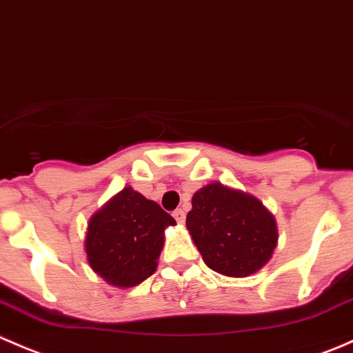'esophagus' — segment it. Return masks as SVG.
Instances as JSON below:
<instances>
[{"instance_id":"esophagus-1","label":"esophagus","mask_w":353,"mask_h":353,"mask_svg":"<svg viewBox=\"0 0 353 353\" xmlns=\"http://www.w3.org/2000/svg\"><path fill=\"white\" fill-rule=\"evenodd\" d=\"M173 218L176 219V223H185V212L181 209H176V211H173Z\"/></svg>"}]
</instances>
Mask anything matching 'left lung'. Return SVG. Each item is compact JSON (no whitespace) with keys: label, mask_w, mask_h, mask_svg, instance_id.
I'll return each instance as SVG.
<instances>
[{"label":"left lung","mask_w":353,"mask_h":353,"mask_svg":"<svg viewBox=\"0 0 353 353\" xmlns=\"http://www.w3.org/2000/svg\"><path fill=\"white\" fill-rule=\"evenodd\" d=\"M187 230L204 263L232 278L257 273L278 243L276 221L263 202L219 181L195 192Z\"/></svg>","instance_id":"8db88e82"}]
</instances>
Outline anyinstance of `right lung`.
<instances>
[{
    "instance_id": "obj_1",
    "label": "right lung",
    "mask_w": 353,
    "mask_h": 353,
    "mask_svg": "<svg viewBox=\"0 0 353 353\" xmlns=\"http://www.w3.org/2000/svg\"><path fill=\"white\" fill-rule=\"evenodd\" d=\"M175 225L159 204L125 187L90 218L87 261L94 273L113 287H135L156 271L165 230Z\"/></svg>"
}]
</instances>
